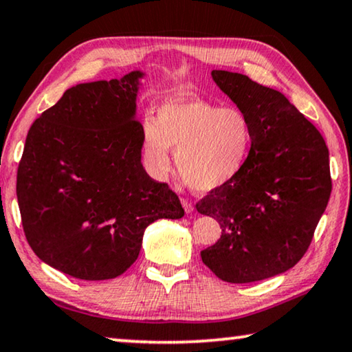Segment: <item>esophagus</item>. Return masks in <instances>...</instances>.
Segmentation results:
<instances>
[{"label": "esophagus", "mask_w": 352, "mask_h": 352, "mask_svg": "<svg viewBox=\"0 0 352 352\" xmlns=\"http://www.w3.org/2000/svg\"><path fill=\"white\" fill-rule=\"evenodd\" d=\"M181 203H182L184 210H186L187 214H190L192 210H193V204L190 201H187V199H181Z\"/></svg>", "instance_id": "obj_1"}]
</instances>
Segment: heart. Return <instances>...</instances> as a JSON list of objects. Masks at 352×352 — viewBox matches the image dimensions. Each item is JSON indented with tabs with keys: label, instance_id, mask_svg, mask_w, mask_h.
Returning a JSON list of instances; mask_svg holds the SVG:
<instances>
[{
	"label": "heart",
	"instance_id": "heart-1",
	"mask_svg": "<svg viewBox=\"0 0 352 352\" xmlns=\"http://www.w3.org/2000/svg\"><path fill=\"white\" fill-rule=\"evenodd\" d=\"M143 157L157 177L170 173V148L179 176L199 193L230 186L245 170L253 148V127L237 108L176 96L157 108L155 121L142 129Z\"/></svg>",
	"mask_w": 352,
	"mask_h": 352
}]
</instances>
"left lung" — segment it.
<instances>
[{
  "label": "left lung",
  "mask_w": 352,
  "mask_h": 352,
  "mask_svg": "<svg viewBox=\"0 0 352 352\" xmlns=\"http://www.w3.org/2000/svg\"><path fill=\"white\" fill-rule=\"evenodd\" d=\"M212 78L250 120L253 148L234 182L197 203L221 228L201 259L223 282H259L305 255L332 192L329 149L280 91L228 70Z\"/></svg>",
  "instance_id": "left-lung-1"
}]
</instances>
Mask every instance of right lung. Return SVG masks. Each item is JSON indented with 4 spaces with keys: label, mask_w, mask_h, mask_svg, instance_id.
Wrapping results in <instances>:
<instances>
[{
    "label": "right lung",
    "mask_w": 352,
    "mask_h": 352,
    "mask_svg": "<svg viewBox=\"0 0 352 352\" xmlns=\"http://www.w3.org/2000/svg\"><path fill=\"white\" fill-rule=\"evenodd\" d=\"M143 75L72 86L26 135L17 171L26 241L70 277H118L153 221L184 215L177 195L143 168L135 118Z\"/></svg>",
    "instance_id": "add662e5"
}]
</instances>
